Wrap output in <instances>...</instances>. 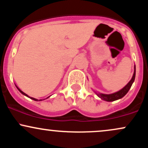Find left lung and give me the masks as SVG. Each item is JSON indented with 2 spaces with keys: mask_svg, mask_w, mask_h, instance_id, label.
<instances>
[{
  "mask_svg": "<svg viewBox=\"0 0 148 148\" xmlns=\"http://www.w3.org/2000/svg\"><path fill=\"white\" fill-rule=\"evenodd\" d=\"M134 71L133 76H132V79L129 81V83L127 84L125 87H123L121 90H120L115 92L111 93V94H103V93H100L98 92L95 91L94 90H92L95 92V93L97 95L100 99H101L103 101H113L115 100H118L123 98L124 96H125V95L128 92V91L130 90V89L132 87V84L134 82V80H135V76H136V66L134 65Z\"/></svg>",
  "mask_w": 148,
  "mask_h": 148,
  "instance_id": "8db88e82",
  "label": "left lung"
}]
</instances>
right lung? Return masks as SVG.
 I'll return each instance as SVG.
<instances>
[{
  "label": "right lung",
  "instance_id": "add662e5",
  "mask_svg": "<svg viewBox=\"0 0 148 148\" xmlns=\"http://www.w3.org/2000/svg\"><path fill=\"white\" fill-rule=\"evenodd\" d=\"M15 86H16V85H15ZM16 88H17V89H18V91H19V92H21L22 95H23L26 96V97H27L30 98V99H33V100H34V101H42V100H44V99H35V98L31 97L28 96V95H27V94H25V92H23V91H22V90H20V89H19V88H18V87H17V86H16ZM49 97H50V96H49ZM49 97H47V98H49Z\"/></svg>",
  "mask_w": 148,
  "mask_h": 148
}]
</instances>
